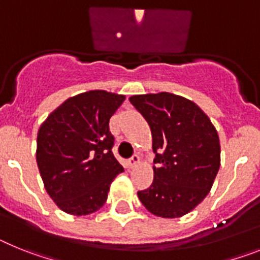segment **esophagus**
Wrapping results in <instances>:
<instances>
[{"label": "esophagus", "instance_id": "obj_1", "mask_svg": "<svg viewBox=\"0 0 260 260\" xmlns=\"http://www.w3.org/2000/svg\"><path fill=\"white\" fill-rule=\"evenodd\" d=\"M139 164H140V157L137 154H133L129 159L131 168H135V166H137Z\"/></svg>", "mask_w": 260, "mask_h": 260}]
</instances>
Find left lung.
I'll use <instances>...</instances> for the list:
<instances>
[{
    "label": "left lung",
    "instance_id": "obj_1",
    "mask_svg": "<svg viewBox=\"0 0 260 260\" xmlns=\"http://www.w3.org/2000/svg\"><path fill=\"white\" fill-rule=\"evenodd\" d=\"M129 102L148 121L155 153L154 179L137 192L140 202L158 217H182L204 200L217 175V131L196 103L171 92L133 95Z\"/></svg>",
    "mask_w": 260,
    "mask_h": 260
}]
</instances>
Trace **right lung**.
Masks as SVG:
<instances>
[{"label":"right lung","mask_w":260,"mask_h":260,"mask_svg":"<svg viewBox=\"0 0 260 260\" xmlns=\"http://www.w3.org/2000/svg\"><path fill=\"white\" fill-rule=\"evenodd\" d=\"M125 96L91 90L67 99L40 125L36 162L58 208L85 216L102 208L112 180L124 169L112 154L110 117Z\"/></svg>","instance_id":"add662e5"}]
</instances>
